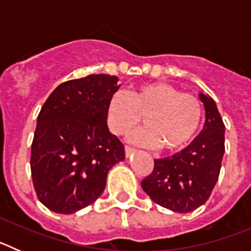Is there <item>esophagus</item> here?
Instances as JSON below:
<instances>
[{"label":"esophagus","mask_w":251,"mask_h":251,"mask_svg":"<svg viewBox=\"0 0 251 251\" xmlns=\"http://www.w3.org/2000/svg\"><path fill=\"white\" fill-rule=\"evenodd\" d=\"M124 151H126V156L129 157L130 154H132V153L134 152V148L129 147V146H126V147H124Z\"/></svg>","instance_id":"34e87169"}]
</instances>
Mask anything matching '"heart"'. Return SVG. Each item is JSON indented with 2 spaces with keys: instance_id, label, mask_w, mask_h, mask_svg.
<instances>
[{
  "instance_id": "heart-1",
  "label": "heart",
  "mask_w": 251,
  "mask_h": 251,
  "mask_svg": "<svg viewBox=\"0 0 251 251\" xmlns=\"http://www.w3.org/2000/svg\"><path fill=\"white\" fill-rule=\"evenodd\" d=\"M129 139L146 147L161 146L167 152L185 148L196 136L202 121V105L192 94L181 93L167 83H145L129 93L118 90L106 105V123L115 136L138 126Z\"/></svg>"
}]
</instances>
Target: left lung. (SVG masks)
Returning a JSON list of instances; mask_svg holds the SVG:
<instances>
[{"label": "left lung", "mask_w": 251, "mask_h": 251, "mask_svg": "<svg viewBox=\"0 0 251 251\" xmlns=\"http://www.w3.org/2000/svg\"><path fill=\"white\" fill-rule=\"evenodd\" d=\"M200 99L206 112L200 134L172 157L154 159L153 171L141 183L153 202L181 214L194 211L208 200L225 152V124L216 103L202 93Z\"/></svg>", "instance_id": "left-lung-1"}]
</instances>
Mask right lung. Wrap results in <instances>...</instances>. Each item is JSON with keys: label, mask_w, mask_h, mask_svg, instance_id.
Wrapping results in <instances>:
<instances>
[{"label": "right lung", "mask_w": 251, "mask_h": 251, "mask_svg": "<svg viewBox=\"0 0 251 251\" xmlns=\"http://www.w3.org/2000/svg\"><path fill=\"white\" fill-rule=\"evenodd\" d=\"M114 75L92 74L60 84L37 115L31 145L36 196L56 214H74L104 191L124 146L109 132L106 105L118 90Z\"/></svg>", "instance_id": "obj_1"}]
</instances>
